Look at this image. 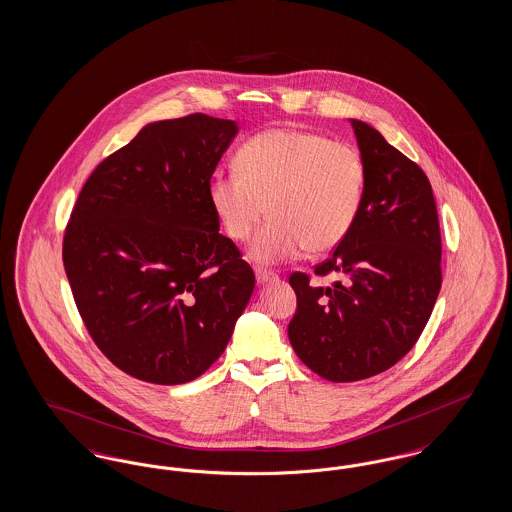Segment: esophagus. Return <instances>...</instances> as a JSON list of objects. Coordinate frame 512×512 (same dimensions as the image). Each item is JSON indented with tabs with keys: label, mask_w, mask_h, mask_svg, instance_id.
<instances>
[{
	"label": "esophagus",
	"mask_w": 512,
	"mask_h": 512,
	"mask_svg": "<svg viewBox=\"0 0 512 512\" xmlns=\"http://www.w3.org/2000/svg\"><path fill=\"white\" fill-rule=\"evenodd\" d=\"M255 276H257V282L259 284H267V282H274L278 278V274L274 270H268V268H257L255 270Z\"/></svg>",
	"instance_id": "1"
}]
</instances>
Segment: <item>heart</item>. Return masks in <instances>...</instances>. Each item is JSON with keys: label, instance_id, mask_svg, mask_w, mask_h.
Listing matches in <instances>:
<instances>
[{"label": "heart", "instance_id": "1", "mask_svg": "<svg viewBox=\"0 0 512 512\" xmlns=\"http://www.w3.org/2000/svg\"><path fill=\"white\" fill-rule=\"evenodd\" d=\"M234 167L211 178L207 195L234 242H245L270 215L249 247L255 263L288 261L305 249L328 253L349 236L363 211V155L324 134L297 128L259 132L238 149Z\"/></svg>", "mask_w": 512, "mask_h": 512}]
</instances>
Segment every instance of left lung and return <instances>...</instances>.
Returning a JSON list of instances; mask_svg holds the SVG:
<instances>
[{"mask_svg": "<svg viewBox=\"0 0 512 512\" xmlns=\"http://www.w3.org/2000/svg\"><path fill=\"white\" fill-rule=\"evenodd\" d=\"M366 165L365 203L349 236L315 276L292 272L297 357L330 382H357L401 361L420 338L441 288V234L424 171L365 122L353 121Z\"/></svg>", "mask_w": 512, "mask_h": 512, "instance_id": "1", "label": "left lung"}]
</instances>
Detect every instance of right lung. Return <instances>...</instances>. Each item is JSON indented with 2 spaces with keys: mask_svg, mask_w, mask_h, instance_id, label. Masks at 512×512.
Segmentation results:
<instances>
[{
  "mask_svg": "<svg viewBox=\"0 0 512 512\" xmlns=\"http://www.w3.org/2000/svg\"><path fill=\"white\" fill-rule=\"evenodd\" d=\"M238 126L203 113L153 122L82 186L63 236L74 303L99 351L159 386L213 365L255 288L207 188Z\"/></svg>",
  "mask_w": 512,
  "mask_h": 512,
  "instance_id": "right-lung-1",
  "label": "right lung"
}]
</instances>
